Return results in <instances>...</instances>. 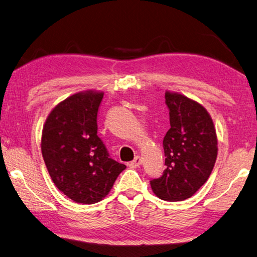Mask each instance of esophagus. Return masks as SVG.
I'll use <instances>...</instances> for the list:
<instances>
[{
	"label": "esophagus",
	"mask_w": 257,
	"mask_h": 257,
	"mask_svg": "<svg viewBox=\"0 0 257 257\" xmlns=\"http://www.w3.org/2000/svg\"><path fill=\"white\" fill-rule=\"evenodd\" d=\"M141 163H142V158L139 156H136L132 162L129 163V166L130 167H138L139 165H141Z\"/></svg>",
	"instance_id": "1"
}]
</instances>
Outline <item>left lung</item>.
<instances>
[{
  "instance_id": "8db88e82",
  "label": "left lung",
  "mask_w": 257,
  "mask_h": 257,
  "mask_svg": "<svg viewBox=\"0 0 257 257\" xmlns=\"http://www.w3.org/2000/svg\"><path fill=\"white\" fill-rule=\"evenodd\" d=\"M171 128L163 139L165 170L151 186L165 201H183L206 183L217 158L211 116L201 104L177 93H165Z\"/></svg>"
}]
</instances>
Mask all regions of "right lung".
Instances as JSON below:
<instances>
[{
	"label": "right lung",
	"mask_w": 257,
	"mask_h": 257,
	"mask_svg": "<svg viewBox=\"0 0 257 257\" xmlns=\"http://www.w3.org/2000/svg\"><path fill=\"white\" fill-rule=\"evenodd\" d=\"M103 93L84 92L67 97L48 115L41 152L55 185L77 203L99 202L125 169L110 157L97 136V112Z\"/></svg>",
	"instance_id": "1"
}]
</instances>
